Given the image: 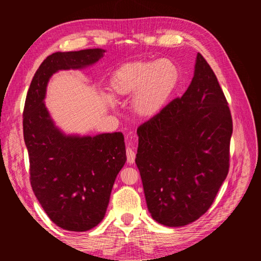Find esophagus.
<instances>
[{
  "instance_id": "1",
  "label": "esophagus",
  "mask_w": 261,
  "mask_h": 261,
  "mask_svg": "<svg viewBox=\"0 0 261 261\" xmlns=\"http://www.w3.org/2000/svg\"><path fill=\"white\" fill-rule=\"evenodd\" d=\"M135 159H136L135 150H134V149H131V148H127L126 149V160H127V163L134 164Z\"/></svg>"
}]
</instances>
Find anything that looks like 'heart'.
Here are the masks:
<instances>
[{"label":"heart","mask_w":261,"mask_h":261,"mask_svg":"<svg viewBox=\"0 0 261 261\" xmlns=\"http://www.w3.org/2000/svg\"><path fill=\"white\" fill-rule=\"evenodd\" d=\"M179 81V70L170 59L137 60L116 69L109 82L115 98L132 96L131 108L142 119L156 116L173 95ZM113 105V101L108 98Z\"/></svg>","instance_id":"b5f03b06"}]
</instances>
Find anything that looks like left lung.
<instances>
[{"label": "left lung", "instance_id": "left-lung-1", "mask_svg": "<svg viewBox=\"0 0 261 261\" xmlns=\"http://www.w3.org/2000/svg\"><path fill=\"white\" fill-rule=\"evenodd\" d=\"M139 168L152 219L184 226L206 212L229 173L232 118L212 68L197 54L181 97L138 127Z\"/></svg>", "mask_w": 261, "mask_h": 261}]
</instances>
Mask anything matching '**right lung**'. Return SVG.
I'll list each match as a JSON object with an SVG mask.
<instances>
[{"label":"right lung","instance_id":"1","mask_svg":"<svg viewBox=\"0 0 261 261\" xmlns=\"http://www.w3.org/2000/svg\"><path fill=\"white\" fill-rule=\"evenodd\" d=\"M104 53L95 48L48 56L33 76L24 103L23 137L33 193L49 219L67 231L91 230L103 220L114 180L126 162L124 137L121 132L65 135L43 99L55 73L85 68Z\"/></svg>","mask_w":261,"mask_h":261}]
</instances>
